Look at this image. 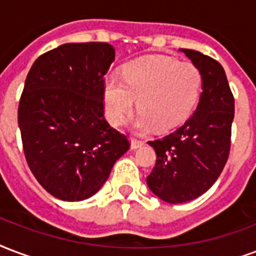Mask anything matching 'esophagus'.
I'll list each match as a JSON object with an SVG mask.
<instances>
[{"label":"esophagus","instance_id":"obj_1","mask_svg":"<svg viewBox=\"0 0 256 256\" xmlns=\"http://www.w3.org/2000/svg\"><path fill=\"white\" fill-rule=\"evenodd\" d=\"M144 144H145L144 141H138V140H134V138H132V142H130V146H132V150H136V149H138V148L144 146Z\"/></svg>","mask_w":256,"mask_h":256}]
</instances>
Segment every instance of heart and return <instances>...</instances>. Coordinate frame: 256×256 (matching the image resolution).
<instances>
[{"label":"heart","instance_id":"obj_1","mask_svg":"<svg viewBox=\"0 0 256 256\" xmlns=\"http://www.w3.org/2000/svg\"><path fill=\"white\" fill-rule=\"evenodd\" d=\"M202 78L198 68L188 62L164 54H150L128 63L122 76L107 75L103 83V103L107 120L120 126L136 104V132L154 126L168 130L192 114L202 92Z\"/></svg>","mask_w":256,"mask_h":256}]
</instances>
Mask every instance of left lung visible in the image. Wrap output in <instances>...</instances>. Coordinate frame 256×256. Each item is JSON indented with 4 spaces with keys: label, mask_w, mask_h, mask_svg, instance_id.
Returning a JSON list of instances; mask_svg holds the SVG:
<instances>
[{
    "label": "left lung",
    "mask_w": 256,
    "mask_h": 256,
    "mask_svg": "<svg viewBox=\"0 0 256 256\" xmlns=\"http://www.w3.org/2000/svg\"><path fill=\"white\" fill-rule=\"evenodd\" d=\"M202 72L196 111L181 128L150 141L157 154L148 186L170 204L190 202L206 193L227 162L235 102L219 62L193 50H180Z\"/></svg>",
    "instance_id": "left-lung-1"
}]
</instances>
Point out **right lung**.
<instances>
[{
	"mask_svg": "<svg viewBox=\"0 0 256 256\" xmlns=\"http://www.w3.org/2000/svg\"><path fill=\"white\" fill-rule=\"evenodd\" d=\"M114 60L107 42H68L36 58L26 76L18 104L25 158L58 200L94 196L130 148L103 110V76Z\"/></svg>",
	"mask_w": 256,
	"mask_h": 256,
	"instance_id": "obj_1",
	"label": "right lung"
}]
</instances>
